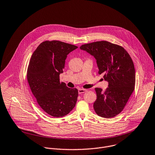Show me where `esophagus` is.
Instances as JSON below:
<instances>
[{"label": "esophagus", "instance_id": "obj_1", "mask_svg": "<svg viewBox=\"0 0 155 155\" xmlns=\"http://www.w3.org/2000/svg\"><path fill=\"white\" fill-rule=\"evenodd\" d=\"M78 94H83V93L86 92L87 91V90L86 89H79L78 90Z\"/></svg>", "mask_w": 155, "mask_h": 155}]
</instances>
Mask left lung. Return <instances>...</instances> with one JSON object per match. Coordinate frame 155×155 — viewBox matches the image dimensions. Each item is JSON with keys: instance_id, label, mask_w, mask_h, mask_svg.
<instances>
[{"instance_id": "8db88e82", "label": "left lung", "mask_w": 155, "mask_h": 155, "mask_svg": "<svg viewBox=\"0 0 155 155\" xmlns=\"http://www.w3.org/2000/svg\"><path fill=\"white\" fill-rule=\"evenodd\" d=\"M96 60L98 74L108 83L105 91L95 88L97 100L94 109L97 115L113 117L124 108L134 89L135 69L133 60L122 47L106 41L86 44L80 47Z\"/></svg>"}]
</instances>
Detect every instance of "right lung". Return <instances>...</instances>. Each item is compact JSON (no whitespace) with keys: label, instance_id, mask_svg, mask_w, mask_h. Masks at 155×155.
<instances>
[{"label":"right lung","instance_id":"1","mask_svg":"<svg viewBox=\"0 0 155 155\" xmlns=\"http://www.w3.org/2000/svg\"><path fill=\"white\" fill-rule=\"evenodd\" d=\"M78 47L59 41L41 43L33 52L27 69V80L39 107L54 117H63L75 107L76 88L60 82L68 55Z\"/></svg>","mask_w":155,"mask_h":155}]
</instances>
